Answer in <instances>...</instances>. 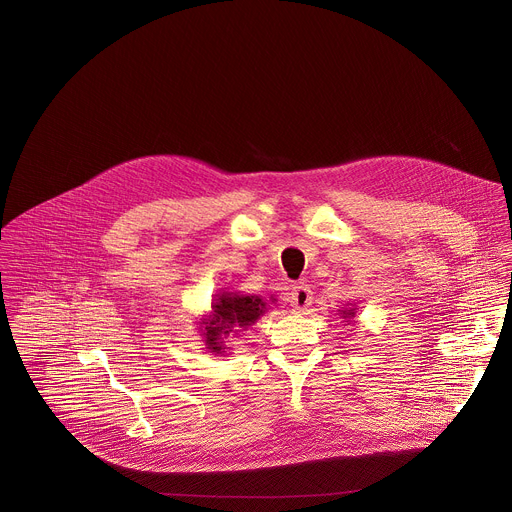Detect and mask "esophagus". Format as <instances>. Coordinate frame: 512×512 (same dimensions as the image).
Returning a JSON list of instances; mask_svg holds the SVG:
<instances>
[{
  "label": "esophagus",
  "mask_w": 512,
  "mask_h": 512,
  "mask_svg": "<svg viewBox=\"0 0 512 512\" xmlns=\"http://www.w3.org/2000/svg\"><path fill=\"white\" fill-rule=\"evenodd\" d=\"M291 305L295 310H305L312 305V291L307 283H299L291 291Z\"/></svg>",
  "instance_id": "34e87169"
}]
</instances>
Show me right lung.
Segmentation results:
<instances>
[{
  "label": "right lung",
  "instance_id": "obj_1",
  "mask_svg": "<svg viewBox=\"0 0 512 512\" xmlns=\"http://www.w3.org/2000/svg\"><path fill=\"white\" fill-rule=\"evenodd\" d=\"M265 312V303L259 297H239V295H221L213 305V318L205 322V338L209 348L221 350L217 336L229 334L233 328H243L253 324Z\"/></svg>",
  "mask_w": 512,
  "mask_h": 512
}]
</instances>
